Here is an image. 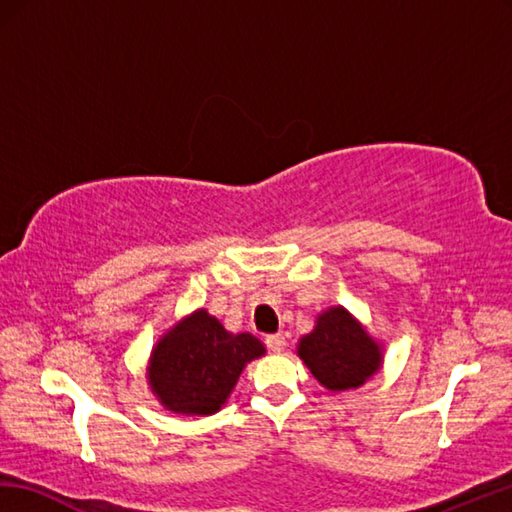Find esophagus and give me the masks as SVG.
<instances>
[{
    "instance_id": "1",
    "label": "esophagus",
    "mask_w": 512,
    "mask_h": 512,
    "mask_svg": "<svg viewBox=\"0 0 512 512\" xmlns=\"http://www.w3.org/2000/svg\"><path fill=\"white\" fill-rule=\"evenodd\" d=\"M266 347L275 353H281L285 349V336L283 334H272L266 336Z\"/></svg>"
}]
</instances>
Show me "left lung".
Instances as JSON below:
<instances>
[{
    "label": "left lung",
    "instance_id": "8db88e82",
    "mask_svg": "<svg viewBox=\"0 0 512 512\" xmlns=\"http://www.w3.org/2000/svg\"><path fill=\"white\" fill-rule=\"evenodd\" d=\"M296 355L331 392L360 388L384 366V344L342 305L316 316L314 329L296 344Z\"/></svg>",
    "mask_w": 512,
    "mask_h": 512
}]
</instances>
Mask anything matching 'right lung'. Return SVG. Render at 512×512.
Here are the masks:
<instances>
[{"label": "right lung", "mask_w": 512, "mask_h": 512, "mask_svg": "<svg viewBox=\"0 0 512 512\" xmlns=\"http://www.w3.org/2000/svg\"><path fill=\"white\" fill-rule=\"evenodd\" d=\"M266 353L248 331L233 334L198 307L159 336L146 366V382L165 410L185 417L216 414L248 362Z\"/></svg>", "instance_id": "obj_1"}]
</instances>
